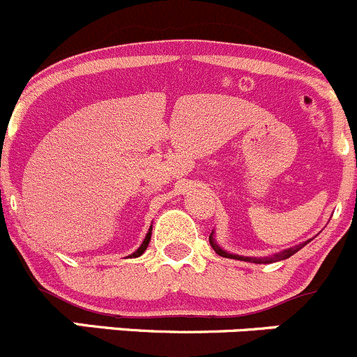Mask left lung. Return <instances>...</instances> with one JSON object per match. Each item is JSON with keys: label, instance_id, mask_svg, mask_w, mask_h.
Masks as SVG:
<instances>
[{"label": "left lung", "instance_id": "left-lung-1", "mask_svg": "<svg viewBox=\"0 0 357 357\" xmlns=\"http://www.w3.org/2000/svg\"><path fill=\"white\" fill-rule=\"evenodd\" d=\"M209 242L211 245H213V249L216 251V255L223 256V258H234V259H242V261H249V263H274V261H281V259H286L289 258V256H293L295 252H298L300 249L303 248V245L307 244V242H302V244L295 245V248H289V249H284V251L281 252H275V255H271V256H263V258H251V256H238V255H230V252L223 251V249L220 248V245L216 244V241H214L213 237V231H211L209 235Z\"/></svg>", "mask_w": 357, "mask_h": 357}]
</instances>
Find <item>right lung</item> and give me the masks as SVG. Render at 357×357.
Listing matches in <instances>:
<instances>
[{
  "label": "right lung",
  "instance_id": "right-lung-1",
  "mask_svg": "<svg viewBox=\"0 0 357 357\" xmlns=\"http://www.w3.org/2000/svg\"><path fill=\"white\" fill-rule=\"evenodd\" d=\"M150 238H151V228L150 230H148V234H146V237H144V241H143V244L139 245V248H137V251H134L132 255L129 256V258H137V256H141L143 255L144 251H146V248H148V244H150Z\"/></svg>",
  "mask_w": 357,
  "mask_h": 357
}]
</instances>
